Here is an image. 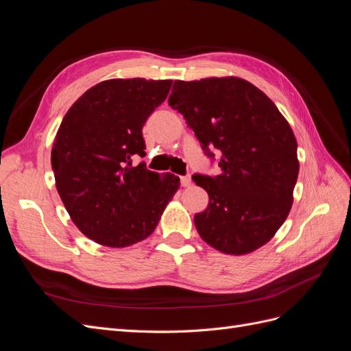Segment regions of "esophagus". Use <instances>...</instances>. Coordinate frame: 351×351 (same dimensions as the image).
<instances>
[{
	"label": "esophagus",
	"instance_id": "34e87169",
	"mask_svg": "<svg viewBox=\"0 0 351 351\" xmlns=\"http://www.w3.org/2000/svg\"><path fill=\"white\" fill-rule=\"evenodd\" d=\"M180 183H182L183 187H189L190 184H192V178H190V176H183V177H180Z\"/></svg>",
	"mask_w": 351,
	"mask_h": 351
}]
</instances>
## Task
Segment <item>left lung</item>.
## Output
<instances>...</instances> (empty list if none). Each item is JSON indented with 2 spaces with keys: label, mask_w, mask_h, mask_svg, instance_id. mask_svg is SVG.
I'll return each instance as SVG.
<instances>
[{
  "label": "left lung",
  "mask_w": 351,
  "mask_h": 351,
  "mask_svg": "<svg viewBox=\"0 0 351 351\" xmlns=\"http://www.w3.org/2000/svg\"><path fill=\"white\" fill-rule=\"evenodd\" d=\"M168 104L183 114L205 155L221 154L218 176L192 177L209 196L195 215L199 236L236 256L259 249L293 205L299 159L289 121L261 89L232 76L176 80Z\"/></svg>",
  "instance_id": "8db88e82"
}]
</instances>
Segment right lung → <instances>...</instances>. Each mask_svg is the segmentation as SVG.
<instances>
[{
    "instance_id": "1",
    "label": "right lung",
    "mask_w": 351,
    "mask_h": 351,
    "mask_svg": "<svg viewBox=\"0 0 351 351\" xmlns=\"http://www.w3.org/2000/svg\"><path fill=\"white\" fill-rule=\"evenodd\" d=\"M173 80L111 79L88 89L62 119L51 151L56 186L71 221L108 247L149 237L180 187L171 173L149 171L143 124Z\"/></svg>"
}]
</instances>
